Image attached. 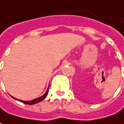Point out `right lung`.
<instances>
[{"instance_id":"right-lung-1","label":"right lung","mask_w":124,"mask_h":124,"mask_svg":"<svg viewBox=\"0 0 124 124\" xmlns=\"http://www.w3.org/2000/svg\"><path fill=\"white\" fill-rule=\"evenodd\" d=\"M48 89H49V86H48V88H47V91H46V92L45 93V94H43L42 96L38 97V98H37V99H32V100H31V101H23V100L17 99L15 98V97H13V96H12L14 99H16V100L19 101H20V102H22V103H23V104H29V105H32V104H37V103H39V102H40V101H42V100H44V99L47 97V94H48Z\"/></svg>"}]
</instances>
